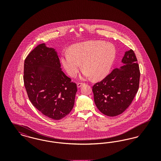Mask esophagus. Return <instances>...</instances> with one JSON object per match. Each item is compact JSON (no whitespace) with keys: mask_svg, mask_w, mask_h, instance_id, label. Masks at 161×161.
Masks as SVG:
<instances>
[{"mask_svg":"<svg viewBox=\"0 0 161 161\" xmlns=\"http://www.w3.org/2000/svg\"><path fill=\"white\" fill-rule=\"evenodd\" d=\"M83 84H84V83H77V87H80L82 85H83Z\"/></svg>","mask_w":161,"mask_h":161,"instance_id":"obj_1","label":"esophagus"}]
</instances>
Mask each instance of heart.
<instances>
[{"label": "heart", "instance_id": "b5f03b06", "mask_svg": "<svg viewBox=\"0 0 161 161\" xmlns=\"http://www.w3.org/2000/svg\"><path fill=\"white\" fill-rule=\"evenodd\" d=\"M116 57L115 46L103 41H88L70 46L69 53L61 55L64 68L70 77H75L81 69L86 78L101 80L111 69Z\"/></svg>", "mask_w": 161, "mask_h": 161}]
</instances>
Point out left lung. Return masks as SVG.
<instances>
[{
	"instance_id": "obj_1",
	"label": "left lung",
	"mask_w": 161,
	"mask_h": 161,
	"mask_svg": "<svg viewBox=\"0 0 161 161\" xmlns=\"http://www.w3.org/2000/svg\"><path fill=\"white\" fill-rule=\"evenodd\" d=\"M132 49L127 51L121 69H114L92 86L94 101L100 112L108 116L120 115L129 107L138 92L140 70Z\"/></svg>"
}]
</instances>
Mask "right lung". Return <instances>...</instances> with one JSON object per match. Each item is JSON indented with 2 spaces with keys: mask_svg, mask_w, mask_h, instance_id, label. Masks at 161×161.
Returning a JSON list of instances; mask_svg holds the SVG:
<instances>
[{
  "mask_svg": "<svg viewBox=\"0 0 161 161\" xmlns=\"http://www.w3.org/2000/svg\"><path fill=\"white\" fill-rule=\"evenodd\" d=\"M60 67L55 50L44 43L30 52L24 63L23 81L29 100L42 114L54 120L69 114L77 91L76 83Z\"/></svg>",
  "mask_w": 161,
  "mask_h": 161,
  "instance_id": "right-lung-1",
  "label": "right lung"
}]
</instances>
